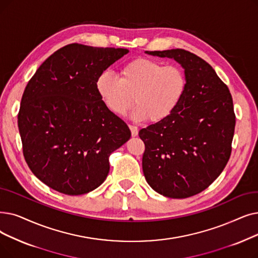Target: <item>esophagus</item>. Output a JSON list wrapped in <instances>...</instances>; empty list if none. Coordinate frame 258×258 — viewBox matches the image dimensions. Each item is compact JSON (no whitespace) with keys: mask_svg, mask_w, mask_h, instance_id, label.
<instances>
[{"mask_svg":"<svg viewBox=\"0 0 258 258\" xmlns=\"http://www.w3.org/2000/svg\"><path fill=\"white\" fill-rule=\"evenodd\" d=\"M130 130H131V133H132V136L133 137H136L138 135V127L135 126V125H130Z\"/></svg>","mask_w":258,"mask_h":258,"instance_id":"esophagus-1","label":"esophagus"}]
</instances>
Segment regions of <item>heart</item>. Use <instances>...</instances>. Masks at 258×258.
Segmentation results:
<instances>
[{"label":"heart","instance_id":"obj_1","mask_svg":"<svg viewBox=\"0 0 258 258\" xmlns=\"http://www.w3.org/2000/svg\"><path fill=\"white\" fill-rule=\"evenodd\" d=\"M119 77L100 74L96 89L104 105L116 115H124L133 102L132 116L161 122L180 104L187 87L184 70L176 64L162 65L151 58H136L123 64Z\"/></svg>","mask_w":258,"mask_h":258}]
</instances>
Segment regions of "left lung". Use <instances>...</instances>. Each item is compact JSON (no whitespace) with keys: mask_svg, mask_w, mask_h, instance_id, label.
Returning <instances> with one entry per match:
<instances>
[{"mask_svg":"<svg viewBox=\"0 0 258 258\" xmlns=\"http://www.w3.org/2000/svg\"><path fill=\"white\" fill-rule=\"evenodd\" d=\"M180 63L187 87L171 116L139 131L144 142L142 169L148 183L170 198L206 189L225 169L235 130L233 99L213 67L184 49L147 51Z\"/></svg>","mask_w":258,"mask_h":258,"instance_id":"1","label":"left lung"}]
</instances>
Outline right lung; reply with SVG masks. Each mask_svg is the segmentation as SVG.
Instances as JSON below:
<instances>
[{"mask_svg": "<svg viewBox=\"0 0 258 258\" xmlns=\"http://www.w3.org/2000/svg\"><path fill=\"white\" fill-rule=\"evenodd\" d=\"M128 50L69 44L44 61L22 96L18 126L37 178L66 195L101 184L108 157L131 138L126 123L104 105L96 81Z\"/></svg>", "mask_w": 258, "mask_h": 258, "instance_id": "right-lung-1", "label": "right lung"}]
</instances>
